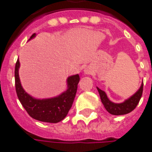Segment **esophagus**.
<instances>
[{
  "instance_id": "obj_1",
  "label": "esophagus",
  "mask_w": 152,
  "mask_h": 152,
  "mask_svg": "<svg viewBox=\"0 0 152 152\" xmlns=\"http://www.w3.org/2000/svg\"><path fill=\"white\" fill-rule=\"evenodd\" d=\"M84 72L86 73V74H89L90 73V69H86L85 70H84Z\"/></svg>"
}]
</instances>
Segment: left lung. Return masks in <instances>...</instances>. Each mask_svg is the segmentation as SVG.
<instances>
[{
  "instance_id": "obj_1",
  "label": "left lung",
  "mask_w": 152,
  "mask_h": 152,
  "mask_svg": "<svg viewBox=\"0 0 152 152\" xmlns=\"http://www.w3.org/2000/svg\"><path fill=\"white\" fill-rule=\"evenodd\" d=\"M97 89L99 91V94L101 101H102L104 108L106 109V110L109 113H110L111 115H125V114H128V113L131 112L132 110L135 109L137 104L140 102V98L142 96V93H143V83L141 84L140 89L134 95L131 96L129 99L125 100L123 103H120V104H115V103L111 102L108 99L106 94L103 90L99 89V88H97Z\"/></svg>"
}]
</instances>
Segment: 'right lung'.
Instances as JSON below:
<instances>
[{"instance_id":"1","label":"right lung","mask_w":152,"mask_h":152,"mask_svg":"<svg viewBox=\"0 0 152 152\" xmlns=\"http://www.w3.org/2000/svg\"><path fill=\"white\" fill-rule=\"evenodd\" d=\"M35 37L36 34H33L30 37V39ZM18 68L19 60L18 59L14 70L15 88L18 98L27 113L32 118L41 122L57 123L62 121L68 114L75 99L77 85L80 81L79 75H74L68 77V89L62 94L51 99H37L25 93L22 88L18 76Z\"/></svg>"}]
</instances>
